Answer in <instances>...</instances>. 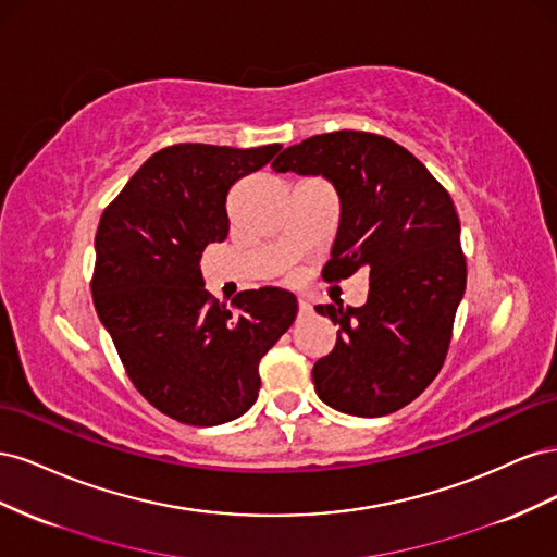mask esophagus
<instances>
[{
	"label": "esophagus",
	"mask_w": 557,
	"mask_h": 557,
	"mask_svg": "<svg viewBox=\"0 0 557 557\" xmlns=\"http://www.w3.org/2000/svg\"><path fill=\"white\" fill-rule=\"evenodd\" d=\"M297 305H299V318H305V315H311V313H313L311 299H307V297H299V299H297Z\"/></svg>",
	"instance_id": "obj_1"
}]
</instances>
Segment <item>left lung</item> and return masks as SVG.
Segmentation results:
<instances>
[{"label":"left lung","mask_w":557,"mask_h":557,"mask_svg":"<svg viewBox=\"0 0 557 557\" xmlns=\"http://www.w3.org/2000/svg\"><path fill=\"white\" fill-rule=\"evenodd\" d=\"M272 166L323 176L339 195L325 281L369 274L362 307H315L339 325L332 352L313 364L318 397L362 418L407 407L440 374L467 288L450 195L407 148L356 129L305 139Z\"/></svg>","instance_id":"obj_1"}]
</instances>
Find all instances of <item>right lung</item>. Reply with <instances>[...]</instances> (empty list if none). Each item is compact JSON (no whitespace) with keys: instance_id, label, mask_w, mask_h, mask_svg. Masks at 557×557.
Here are the masks:
<instances>
[{"instance_id":"right-lung-1","label":"right lung","mask_w":557,"mask_h":557,"mask_svg":"<svg viewBox=\"0 0 557 557\" xmlns=\"http://www.w3.org/2000/svg\"><path fill=\"white\" fill-rule=\"evenodd\" d=\"M278 144H176L150 156L104 211L92 299L134 387L178 423L223 425L258 399V364L295 323L297 297L244 290L230 311L205 290L201 252L230 232L227 195Z\"/></svg>"}]
</instances>
